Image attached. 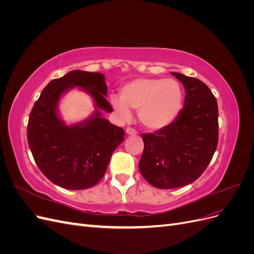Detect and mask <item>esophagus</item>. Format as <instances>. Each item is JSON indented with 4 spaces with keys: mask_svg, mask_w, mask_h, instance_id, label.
<instances>
[{
    "mask_svg": "<svg viewBox=\"0 0 254 254\" xmlns=\"http://www.w3.org/2000/svg\"><path fill=\"white\" fill-rule=\"evenodd\" d=\"M126 133L129 134V135H134V134H136V130L133 129V128H131V127H128V128L126 129Z\"/></svg>",
    "mask_w": 254,
    "mask_h": 254,
    "instance_id": "1",
    "label": "esophagus"
}]
</instances>
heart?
I'll use <instances>...</instances> for the list:
<instances>
[{
    "label": "heart",
    "mask_w": 254,
    "mask_h": 254,
    "mask_svg": "<svg viewBox=\"0 0 254 254\" xmlns=\"http://www.w3.org/2000/svg\"><path fill=\"white\" fill-rule=\"evenodd\" d=\"M183 97V89L178 80L136 78L122 88L121 97H111V105L125 121L131 118L130 109L139 110V120L145 128L160 130L178 118Z\"/></svg>",
    "instance_id": "heart-1"
}]
</instances>
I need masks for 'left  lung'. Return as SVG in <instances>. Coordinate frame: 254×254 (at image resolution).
<instances>
[{"instance_id":"1","label":"left lung","mask_w":254,"mask_h":254,"mask_svg":"<svg viewBox=\"0 0 254 254\" xmlns=\"http://www.w3.org/2000/svg\"><path fill=\"white\" fill-rule=\"evenodd\" d=\"M186 89L184 107L170 126L143 133L142 176L152 187L181 188L197 180L218 144L217 101L204 82L172 72Z\"/></svg>"}]
</instances>
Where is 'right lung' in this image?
<instances>
[{
	"label": "right lung",
	"instance_id": "1",
	"mask_svg": "<svg viewBox=\"0 0 254 254\" xmlns=\"http://www.w3.org/2000/svg\"><path fill=\"white\" fill-rule=\"evenodd\" d=\"M74 86L86 90L98 109L89 119L66 126L59 118L58 103ZM106 96L102 73L74 70L50 81L35 103L27 125L28 146L42 174L56 186L67 190L94 187L124 141V129L102 117L101 111H113Z\"/></svg>",
	"mask_w": 254,
	"mask_h": 254
}]
</instances>
